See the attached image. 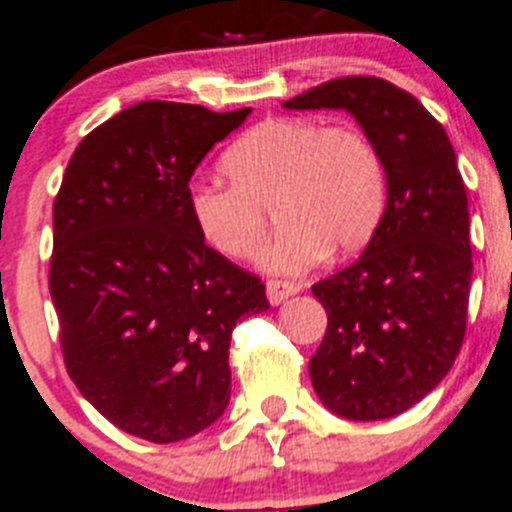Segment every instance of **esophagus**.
I'll use <instances>...</instances> for the list:
<instances>
[{
  "instance_id": "34e87169",
  "label": "esophagus",
  "mask_w": 512,
  "mask_h": 512,
  "mask_svg": "<svg viewBox=\"0 0 512 512\" xmlns=\"http://www.w3.org/2000/svg\"><path fill=\"white\" fill-rule=\"evenodd\" d=\"M299 292L297 282H287V280H270L267 282V299L272 304H282L287 297Z\"/></svg>"
}]
</instances>
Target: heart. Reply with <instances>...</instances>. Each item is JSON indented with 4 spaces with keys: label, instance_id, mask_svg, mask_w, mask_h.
Returning <instances> with one entry per match:
<instances>
[{
    "label": "heart",
    "instance_id": "1",
    "mask_svg": "<svg viewBox=\"0 0 512 512\" xmlns=\"http://www.w3.org/2000/svg\"><path fill=\"white\" fill-rule=\"evenodd\" d=\"M230 183L193 180L188 215L210 250L250 260L266 234L267 207L283 230L260 251L270 272L297 275L332 255L361 250L386 208L381 153L352 123L270 118L220 158Z\"/></svg>",
    "mask_w": 512,
    "mask_h": 512
}]
</instances>
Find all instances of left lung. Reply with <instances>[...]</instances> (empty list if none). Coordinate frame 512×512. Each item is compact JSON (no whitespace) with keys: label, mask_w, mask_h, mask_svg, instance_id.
<instances>
[{"label":"left lung","mask_w":512,"mask_h":512,"mask_svg":"<svg viewBox=\"0 0 512 512\" xmlns=\"http://www.w3.org/2000/svg\"><path fill=\"white\" fill-rule=\"evenodd\" d=\"M282 106L344 108L384 160L389 198L364 255L312 287L327 332L309 376L334 414L399 416L441 384L466 337L473 257L456 153L418 98L376 76L327 81Z\"/></svg>","instance_id":"obj_1"}]
</instances>
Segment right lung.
Here are the masks:
<instances>
[{
    "label": "right lung",
    "instance_id": "right-lung-1",
    "mask_svg": "<svg viewBox=\"0 0 512 512\" xmlns=\"http://www.w3.org/2000/svg\"><path fill=\"white\" fill-rule=\"evenodd\" d=\"M252 108L143 101L94 128L54 200L49 292L76 389L131 436L175 443L223 416L230 337L270 309L260 277L210 250L190 175Z\"/></svg>",
    "mask_w": 512,
    "mask_h": 512
}]
</instances>
